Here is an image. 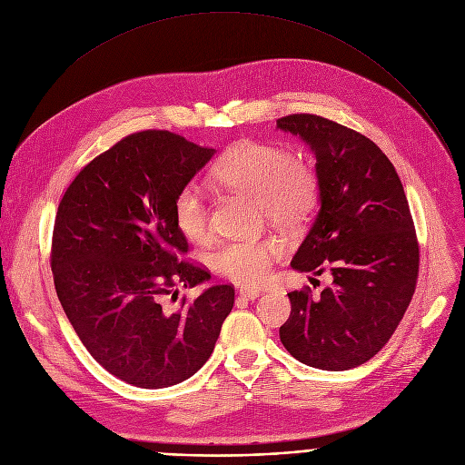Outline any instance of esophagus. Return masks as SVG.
Listing matches in <instances>:
<instances>
[{
	"instance_id": "esophagus-1",
	"label": "esophagus",
	"mask_w": 465,
	"mask_h": 465,
	"mask_svg": "<svg viewBox=\"0 0 465 465\" xmlns=\"http://www.w3.org/2000/svg\"><path fill=\"white\" fill-rule=\"evenodd\" d=\"M242 297H246V299H257L259 295H261V290L259 287H240V292H238Z\"/></svg>"
}]
</instances>
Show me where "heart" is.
<instances>
[{
	"label": "heart",
	"mask_w": 465,
	"mask_h": 465,
	"mask_svg": "<svg viewBox=\"0 0 465 465\" xmlns=\"http://www.w3.org/2000/svg\"><path fill=\"white\" fill-rule=\"evenodd\" d=\"M210 178L219 187L253 196L259 213L282 229L304 223L320 201V180L312 164L274 143H236L212 168ZM172 210L175 227L187 240L204 242L210 236L208 206L201 189L182 187ZM282 250L274 236L231 240L213 252L212 262L232 282L257 283L269 274Z\"/></svg>",
	"instance_id": "b5f03b06"
}]
</instances>
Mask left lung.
<instances>
[{
  "instance_id": "left-lung-1",
  "label": "left lung",
  "mask_w": 465,
  "mask_h": 465,
  "mask_svg": "<svg viewBox=\"0 0 465 465\" xmlns=\"http://www.w3.org/2000/svg\"><path fill=\"white\" fill-rule=\"evenodd\" d=\"M276 128L311 147L320 212L292 267L333 283L311 299L287 293L280 341L295 360L323 371L369 361L393 335L412 299L418 242L407 196L390 159L360 132L318 115H287Z\"/></svg>"
}]
</instances>
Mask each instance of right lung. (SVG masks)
Instances as JSON below:
<instances>
[{"instance_id":"obj_1","label":"right lung","mask_w":465,"mask_h":465,"mask_svg":"<svg viewBox=\"0 0 465 465\" xmlns=\"http://www.w3.org/2000/svg\"><path fill=\"white\" fill-rule=\"evenodd\" d=\"M215 149L166 130L130 134L88 163L62 196L51 267L65 316L91 356L138 388L180 384L212 356L234 287L212 285L178 311L164 297L212 276L187 261L173 198Z\"/></svg>"}]
</instances>
